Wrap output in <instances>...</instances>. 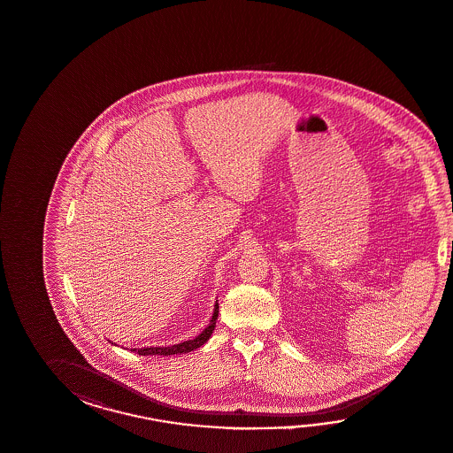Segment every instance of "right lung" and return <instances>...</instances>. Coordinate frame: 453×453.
Returning <instances> with one entry per match:
<instances>
[{"mask_svg": "<svg viewBox=\"0 0 453 453\" xmlns=\"http://www.w3.org/2000/svg\"><path fill=\"white\" fill-rule=\"evenodd\" d=\"M217 318H219V303H215V311L211 316V325L205 327L199 336L190 339V341H184L180 344H174L171 348H145V349H134V352H137L138 356H174V354H188L194 349L203 346L209 337L211 336L213 329H215V323H217Z\"/></svg>", "mask_w": 453, "mask_h": 453, "instance_id": "right-lung-1", "label": "right lung"}]
</instances>
